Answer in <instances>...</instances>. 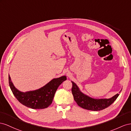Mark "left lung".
Listing matches in <instances>:
<instances>
[{"label":"left lung","mask_w":131,"mask_h":131,"mask_svg":"<svg viewBox=\"0 0 131 131\" xmlns=\"http://www.w3.org/2000/svg\"><path fill=\"white\" fill-rule=\"evenodd\" d=\"M72 93L74 100L78 106L87 110L92 111L103 110L111 105L119 95V94H117L110 99H93L82 93L77 85L72 81Z\"/></svg>","instance_id":"obj_1"}]
</instances>
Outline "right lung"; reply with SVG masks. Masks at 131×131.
Returning a JSON list of instances; mask_svg holds the SVG:
<instances>
[{
	"label": "right lung",
	"mask_w": 131,
	"mask_h": 131,
	"mask_svg": "<svg viewBox=\"0 0 131 131\" xmlns=\"http://www.w3.org/2000/svg\"><path fill=\"white\" fill-rule=\"evenodd\" d=\"M66 80L65 76L54 78L39 89L24 93L14 87L9 75V85L14 96L24 105L34 109H45L49 106L53 102L58 88Z\"/></svg>",
	"instance_id": "1"
}]
</instances>
